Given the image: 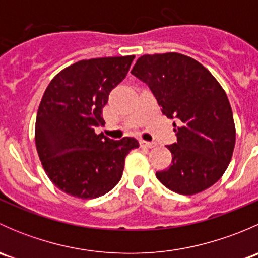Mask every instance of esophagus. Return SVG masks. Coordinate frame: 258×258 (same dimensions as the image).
<instances>
[{"mask_svg":"<svg viewBox=\"0 0 258 258\" xmlns=\"http://www.w3.org/2000/svg\"><path fill=\"white\" fill-rule=\"evenodd\" d=\"M140 146H141V147L153 148V147H156V144L155 142H148V141H144V140H141V141H140Z\"/></svg>","mask_w":258,"mask_h":258,"instance_id":"1","label":"esophagus"}]
</instances>
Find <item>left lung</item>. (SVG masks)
Here are the masks:
<instances>
[{
  "instance_id": "obj_1",
  "label": "left lung",
  "mask_w": 258,
  "mask_h": 258,
  "mask_svg": "<svg viewBox=\"0 0 258 258\" xmlns=\"http://www.w3.org/2000/svg\"><path fill=\"white\" fill-rule=\"evenodd\" d=\"M131 74L150 87L168 118L177 142L167 146L172 162L156 172L158 181L179 195H195L225 173L236 141L233 114L226 92L200 62L170 52L145 54Z\"/></svg>"
}]
</instances>
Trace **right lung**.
I'll return each mask as SVG.
<instances>
[{
    "instance_id": "obj_1",
    "label": "right lung",
    "mask_w": 258,
    "mask_h": 258,
    "mask_svg": "<svg viewBox=\"0 0 258 258\" xmlns=\"http://www.w3.org/2000/svg\"><path fill=\"white\" fill-rule=\"evenodd\" d=\"M135 56L82 59L49 82L36 117L35 140L46 175L61 191L96 199L122 177L134 137L114 141L95 127L105 123L102 108L126 77Z\"/></svg>"
}]
</instances>
